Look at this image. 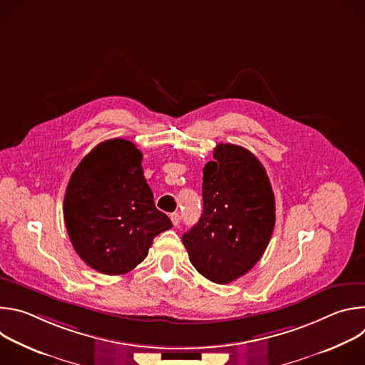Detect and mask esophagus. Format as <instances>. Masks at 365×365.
I'll list each match as a JSON object with an SVG mask.
<instances>
[{"mask_svg":"<svg viewBox=\"0 0 365 365\" xmlns=\"http://www.w3.org/2000/svg\"><path fill=\"white\" fill-rule=\"evenodd\" d=\"M170 220H172V224L175 225V227H179V224H180V215L179 214H170Z\"/></svg>","mask_w":365,"mask_h":365,"instance_id":"1","label":"esophagus"}]
</instances>
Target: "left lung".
Instances as JSON below:
<instances>
[{
    "label": "left lung",
    "instance_id": "1",
    "mask_svg": "<svg viewBox=\"0 0 365 365\" xmlns=\"http://www.w3.org/2000/svg\"><path fill=\"white\" fill-rule=\"evenodd\" d=\"M203 212L182 241L193 267L227 284L262 258L276 222L274 193L266 169L244 147L220 143L203 168Z\"/></svg>",
    "mask_w": 365,
    "mask_h": 365
}]
</instances>
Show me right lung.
Wrapping results in <instances>:
<instances>
[{
  "mask_svg": "<svg viewBox=\"0 0 365 365\" xmlns=\"http://www.w3.org/2000/svg\"><path fill=\"white\" fill-rule=\"evenodd\" d=\"M134 143H99L78 165L66 187L65 225L78 255L93 270L118 276L137 267L153 238L172 228L154 205Z\"/></svg>",
  "mask_w": 365,
  "mask_h": 365,
  "instance_id": "obj_1",
  "label": "right lung"
}]
</instances>
